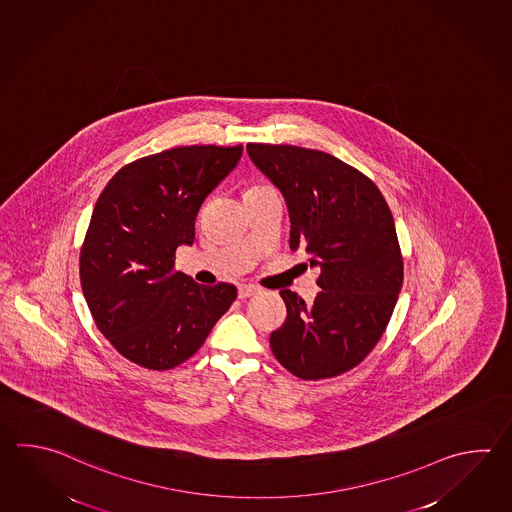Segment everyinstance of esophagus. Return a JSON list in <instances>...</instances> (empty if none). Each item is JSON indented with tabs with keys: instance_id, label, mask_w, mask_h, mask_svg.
<instances>
[{
	"instance_id": "obj_1",
	"label": "esophagus",
	"mask_w": 512,
	"mask_h": 512,
	"mask_svg": "<svg viewBox=\"0 0 512 512\" xmlns=\"http://www.w3.org/2000/svg\"><path fill=\"white\" fill-rule=\"evenodd\" d=\"M259 292H261V288L255 286V284H242L239 288V297L240 299H248L251 295Z\"/></svg>"
}]
</instances>
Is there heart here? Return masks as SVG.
<instances>
[{"label":"heart","mask_w":512,"mask_h":512,"mask_svg":"<svg viewBox=\"0 0 512 512\" xmlns=\"http://www.w3.org/2000/svg\"><path fill=\"white\" fill-rule=\"evenodd\" d=\"M251 189H261V188H251ZM251 189H248V191H251Z\"/></svg>","instance_id":"heart-1"}]
</instances>
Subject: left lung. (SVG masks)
Instances as JSON below:
<instances>
[{
    "label": "left lung",
    "instance_id": "1",
    "mask_svg": "<svg viewBox=\"0 0 512 512\" xmlns=\"http://www.w3.org/2000/svg\"><path fill=\"white\" fill-rule=\"evenodd\" d=\"M253 164L281 189L290 248L321 275L312 304L282 290L286 321L270 335L277 361L306 381L341 376L372 352L403 286V255L385 197L370 178L324 151L248 144Z\"/></svg>",
    "mask_w": 512,
    "mask_h": 512
}]
</instances>
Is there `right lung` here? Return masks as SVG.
<instances>
[{"mask_svg":"<svg viewBox=\"0 0 512 512\" xmlns=\"http://www.w3.org/2000/svg\"><path fill=\"white\" fill-rule=\"evenodd\" d=\"M240 157L242 146L173 147L126 164L96 200L82 290L98 330L135 365H182L235 301L230 282L197 284L173 268L178 246L195 240L200 204Z\"/></svg>","mask_w":512,"mask_h":512,"instance_id":"obj_1","label":"right lung"}]
</instances>
